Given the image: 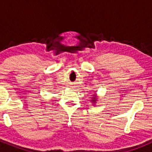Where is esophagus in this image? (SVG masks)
Wrapping results in <instances>:
<instances>
[{
	"label": "esophagus",
	"mask_w": 152,
	"mask_h": 152,
	"mask_svg": "<svg viewBox=\"0 0 152 152\" xmlns=\"http://www.w3.org/2000/svg\"><path fill=\"white\" fill-rule=\"evenodd\" d=\"M75 88H76L75 84H72V85L70 86V88H72V89H75Z\"/></svg>",
	"instance_id": "1"
}]
</instances>
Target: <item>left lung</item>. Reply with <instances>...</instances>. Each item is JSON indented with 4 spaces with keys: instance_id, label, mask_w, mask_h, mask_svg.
Masks as SVG:
<instances>
[{
    "instance_id": "obj_1",
    "label": "left lung",
    "mask_w": 152,
    "mask_h": 152,
    "mask_svg": "<svg viewBox=\"0 0 152 152\" xmlns=\"http://www.w3.org/2000/svg\"><path fill=\"white\" fill-rule=\"evenodd\" d=\"M92 98V100H91V101H92V103H96V99H97V97H96V95H94V96H93V97H91Z\"/></svg>"
}]
</instances>
